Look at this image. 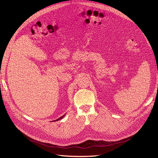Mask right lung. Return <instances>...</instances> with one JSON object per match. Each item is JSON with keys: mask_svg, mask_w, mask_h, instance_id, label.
<instances>
[{"mask_svg": "<svg viewBox=\"0 0 158 158\" xmlns=\"http://www.w3.org/2000/svg\"><path fill=\"white\" fill-rule=\"evenodd\" d=\"M64 115H65V114H64V115H63V116H61V117H60V118H59V119H56V120H55V121H59V120H60V119H63V117H64Z\"/></svg>", "mask_w": 158, "mask_h": 158, "instance_id": "right-lung-1", "label": "right lung"}]
</instances>
